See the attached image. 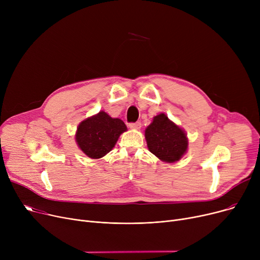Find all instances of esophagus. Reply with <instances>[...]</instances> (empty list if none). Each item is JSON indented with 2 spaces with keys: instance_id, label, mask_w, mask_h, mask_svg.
<instances>
[{
  "instance_id": "esophagus-1",
  "label": "esophagus",
  "mask_w": 260,
  "mask_h": 260,
  "mask_svg": "<svg viewBox=\"0 0 260 260\" xmlns=\"http://www.w3.org/2000/svg\"><path fill=\"white\" fill-rule=\"evenodd\" d=\"M128 126H129L132 129H140V128H141V122L129 123Z\"/></svg>"
}]
</instances>
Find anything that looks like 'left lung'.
<instances>
[{
  "label": "left lung",
  "mask_w": 260,
  "mask_h": 260,
  "mask_svg": "<svg viewBox=\"0 0 260 260\" xmlns=\"http://www.w3.org/2000/svg\"><path fill=\"white\" fill-rule=\"evenodd\" d=\"M145 139L149 152L168 163L180 160L187 151L185 132L163 113L155 116L146 127Z\"/></svg>",
  "instance_id": "1"
}]
</instances>
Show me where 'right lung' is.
<instances>
[{
	"label": "right lung",
	"instance_id": "add662e5",
	"mask_svg": "<svg viewBox=\"0 0 260 260\" xmlns=\"http://www.w3.org/2000/svg\"><path fill=\"white\" fill-rule=\"evenodd\" d=\"M126 131L127 127L121 119L112 118L101 111L80 123L76 142L87 157L99 159L112 151L120 135Z\"/></svg>",
	"mask_w": 260,
	"mask_h": 260
}]
</instances>
